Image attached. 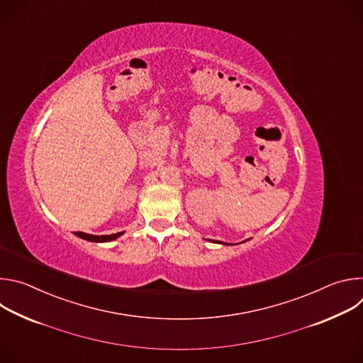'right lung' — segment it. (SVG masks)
<instances>
[{
	"instance_id": "add662e5",
	"label": "right lung",
	"mask_w": 363,
	"mask_h": 363,
	"mask_svg": "<svg viewBox=\"0 0 363 363\" xmlns=\"http://www.w3.org/2000/svg\"><path fill=\"white\" fill-rule=\"evenodd\" d=\"M122 234H123V231H122V233H116V234H111V235H91V234H86V233H80V231L76 233L77 237H80V238H83V240H87V241H94V242L112 241V240L121 237Z\"/></svg>"
}]
</instances>
